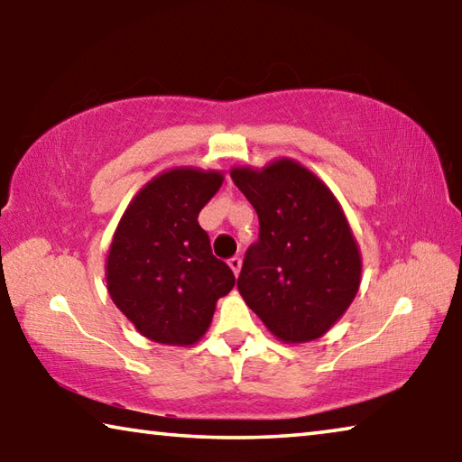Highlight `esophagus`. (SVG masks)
Here are the masks:
<instances>
[{"label":"esophagus","mask_w":462,"mask_h":462,"mask_svg":"<svg viewBox=\"0 0 462 462\" xmlns=\"http://www.w3.org/2000/svg\"><path fill=\"white\" fill-rule=\"evenodd\" d=\"M228 264H230V269L234 271V275H238V273H240V267H242L240 256H232V259L228 261Z\"/></svg>","instance_id":"obj_1"}]
</instances>
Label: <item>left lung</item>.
I'll use <instances>...</instances> for the list:
<instances>
[{"mask_svg": "<svg viewBox=\"0 0 462 462\" xmlns=\"http://www.w3.org/2000/svg\"><path fill=\"white\" fill-rule=\"evenodd\" d=\"M230 175L261 222L238 277L242 300L281 342L322 338L361 287V248L340 201L289 156Z\"/></svg>", "mask_w": 462, "mask_h": 462, "instance_id": "obj_1", "label": "left lung"}]
</instances>
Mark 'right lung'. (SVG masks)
<instances>
[{"instance_id":"1","label":"right lung","mask_w":462,"mask_h":462,"mask_svg":"<svg viewBox=\"0 0 462 462\" xmlns=\"http://www.w3.org/2000/svg\"><path fill=\"white\" fill-rule=\"evenodd\" d=\"M222 183L217 169H167L143 185L120 217L106 256L107 293L148 340L199 342L217 300L236 283L198 222Z\"/></svg>"}]
</instances>
